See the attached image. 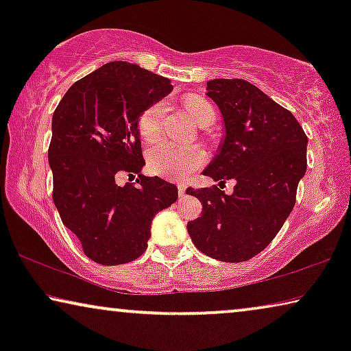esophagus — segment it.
I'll use <instances>...</instances> for the list:
<instances>
[{"label":"esophagus","mask_w":351,"mask_h":351,"mask_svg":"<svg viewBox=\"0 0 351 351\" xmlns=\"http://www.w3.org/2000/svg\"><path fill=\"white\" fill-rule=\"evenodd\" d=\"M177 189H179V196H180V198H184L185 191H186V186L185 185H179V186H177Z\"/></svg>","instance_id":"obj_1"}]
</instances>
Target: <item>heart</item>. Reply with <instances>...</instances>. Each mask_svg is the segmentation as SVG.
<instances>
[{
  "label": "heart",
  "mask_w": 351,
  "mask_h": 351,
  "mask_svg": "<svg viewBox=\"0 0 351 351\" xmlns=\"http://www.w3.org/2000/svg\"><path fill=\"white\" fill-rule=\"evenodd\" d=\"M185 110L191 119L199 126L210 123L215 112L208 100L201 97H189L185 100ZM167 105L155 102L138 118V132L145 141H156L162 134ZM206 161V153L198 147H182L174 142H160L148 152V167L153 174L171 180H184L191 172Z\"/></svg>",
  "instance_id": "heart-1"
}]
</instances>
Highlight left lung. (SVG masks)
Masks as SVG:
<instances>
[{"mask_svg":"<svg viewBox=\"0 0 351 351\" xmlns=\"http://www.w3.org/2000/svg\"><path fill=\"white\" fill-rule=\"evenodd\" d=\"M206 89L222 113L225 136L203 174L237 185L232 195L219 186L186 190L203 204L186 228L206 256L246 262L271 243L294 209L308 138L289 110L246 80H213Z\"/></svg>","mask_w":351,"mask_h":351,"instance_id":"obj_1","label":"left lung"}]
</instances>
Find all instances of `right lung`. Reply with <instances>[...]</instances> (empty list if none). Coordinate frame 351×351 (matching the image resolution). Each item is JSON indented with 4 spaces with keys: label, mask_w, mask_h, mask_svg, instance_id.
<instances>
[{
    "label": "right lung",
    "mask_w": 351,
    "mask_h": 351,
    "mask_svg": "<svg viewBox=\"0 0 351 351\" xmlns=\"http://www.w3.org/2000/svg\"><path fill=\"white\" fill-rule=\"evenodd\" d=\"M171 90L165 76L110 62L71 84L52 114V198L65 227L100 265L141 257L153 217L179 195L174 184L141 174L138 118ZM119 171L138 173V185L119 187Z\"/></svg>",
    "instance_id": "obj_1"
}]
</instances>
